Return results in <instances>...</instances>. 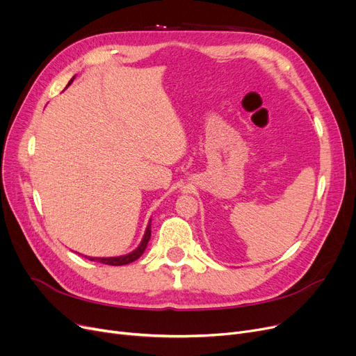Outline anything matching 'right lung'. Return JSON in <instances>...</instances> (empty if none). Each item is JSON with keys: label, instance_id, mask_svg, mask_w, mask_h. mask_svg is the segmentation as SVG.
Segmentation results:
<instances>
[{"label": "right lung", "instance_id": "add662e5", "mask_svg": "<svg viewBox=\"0 0 356 356\" xmlns=\"http://www.w3.org/2000/svg\"><path fill=\"white\" fill-rule=\"evenodd\" d=\"M72 81V80H71ZM71 81L68 84H71ZM151 237V224L147 227V231L144 234V238L141 241V244L138 245V249L134 250L132 253L129 254H125V256H119V257H88L90 260H96V261H100V264L103 265H111V266H122V265H128L131 264V261H135L138 257H141L145 247L148 244V240Z\"/></svg>", "mask_w": 356, "mask_h": 356}]
</instances>
